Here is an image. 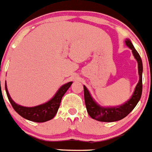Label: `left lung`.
I'll list each match as a JSON object with an SVG mask.
<instances>
[{
  "mask_svg": "<svg viewBox=\"0 0 152 152\" xmlns=\"http://www.w3.org/2000/svg\"><path fill=\"white\" fill-rule=\"evenodd\" d=\"M125 44L132 50L133 55L138 62V74H139V81L135 86L134 93L129 101L126 102L121 106H118V107H101L93 100L90 93L86 89V87L83 86L84 99H85L86 107L87 112H88L91 118L97 120V121H99V122H115V121H118V120L124 118L125 116H127L134 109V108L136 106L138 101L141 99V96H142V70H143L142 59H141L139 54L134 49V47H133L132 43H131L129 39L125 40Z\"/></svg>",
  "mask_w": 152,
  "mask_h": 152,
  "instance_id": "1",
  "label": "left lung"
}]
</instances>
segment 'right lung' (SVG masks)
<instances>
[{
  "instance_id": "add662e5",
  "label": "right lung",
  "mask_w": 152,
  "mask_h": 152,
  "mask_svg": "<svg viewBox=\"0 0 152 152\" xmlns=\"http://www.w3.org/2000/svg\"><path fill=\"white\" fill-rule=\"evenodd\" d=\"M72 83V82H69L68 83L62 86L56 95L54 96V97H53V99H51L50 101L42 105L34 106V107H23V106L16 104L13 101L12 99L10 98L6 84H5V90H6L7 96L12 107L20 115L32 122H44L52 119L54 116L56 115L58 109L60 107L62 98Z\"/></svg>"
}]
</instances>
